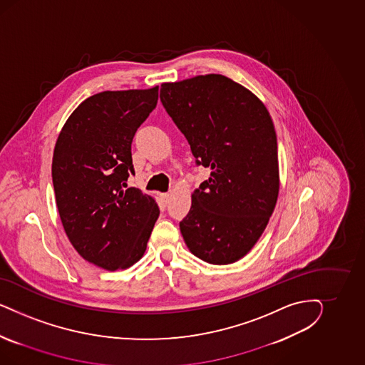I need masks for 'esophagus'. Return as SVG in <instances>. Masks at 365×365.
<instances>
[{
    "instance_id": "obj_1",
    "label": "esophagus",
    "mask_w": 365,
    "mask_h": 365,
    "mask_svg": "<svg viewBox=\"0 0 365 365\" xmlns=\"http://www.w3.org/2000/svg\"><path fill=\"white\" fill-rule=\"evenodd\" d=\"M170 197H171V194L170 192H166V194H162V200H163V203L167 205L168 203V200H170Z\"/></svg>"
}]
</instances>
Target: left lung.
I'll list each match as a JSON object with an SVG mask.
<instances>
[{
    "instance_id": "obj_1",
    "label": "left lung",
    "mask_w": 365,
    "mask_h": 365,
    "mask_svg": "<svg viewBox=\"0 0 365 365\" xmlns=\"http://www.w3.org/2000/svg\"><path fill=\"white\" fill-rule=\"evenodd\" d=\"M160 101L210 178L179 223L190 252L212 265L247 255L276 207L277 136L264 103L222 75L160 86Z\"/></svg>"
}]
</instances>
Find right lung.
<instances>
[{
  "label": "right lung",
  "mask_w": 365,
  "mask_h": 365,
  "mask_svg": "<svg viewBox=\"0 0 365 365\" xmlns=\"http://www.w3.org/2000/svg\"><path fill=\"white\" fill-rule=\"evenodd\" d=\"M158 89L104 91L84 100L57 138L52 179L66 235L86 261L127 269L143 257L159 217L155 199L127 188L131 144Z\"/></svg>",
  "instance_id": "1"
}]
</instances>
